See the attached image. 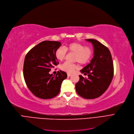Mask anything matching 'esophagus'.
<instances>
[{"label":"esophagus","mask_w":134,"mask_h":134,"mask_svg":"<svg viewBox=\"0 0 134 134\" xmlns=\"http://www.w3.org/2000/svg\"><path fill=\"white\" fill-rule=\"evenodd\" d=\"M71 75V74H70V73H67L68 77H70V76Z\"/></svg>","instance_id":"1"}]
</instances>
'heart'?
<instances>
[{"mask_svg":"<svg viewBox=\"0 0 134 134\" xmlns=\"http://www.w3.org/2000/svg\"><path fill=\"white\" fill-rule=\"evenodd\" d=\"M66 51L75 53L74 61L77 62L81 64H85L90 62L93 55V50L91 47L85 46L80 42H74L68 44L64 48L60 47L55 50L54 55L57 59L62 61L65 58ZM77 67L75 64L65 62L61 65L60 68L63 71L72 72Z\"/></svg>","mask_w":134,"mask_h":134,"instance_id":"obj_1","label":"heart"}]
</instances>
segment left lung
I'll list each match as a JSON object with an SVG mask.
<instances>
[{"mask_svg": "<svg viewBox=\"0 0 134 134\" xmlns=\"http://www.w3.org/2000/svg\"><path fill=\"white\" fill-rule=\"evenodd\" d=\"M94 47V57L85 67L80 71L88 75V79L80 75V80L76 84V91L81 97L92 99L97 98L104 93L112 80L114 69L110 50L99 41L86 39Z\"/></svg>", "mask_w": 134, "mask_h": 134, "instance_id": "obj_1", "label": "left lung"}]
</instances>
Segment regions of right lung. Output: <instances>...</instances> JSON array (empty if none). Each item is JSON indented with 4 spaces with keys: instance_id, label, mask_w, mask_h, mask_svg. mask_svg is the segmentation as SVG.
Masks as SVG:
<instances>
[{
    "instance_id": "obj_1",
    "label": "right lung",
    "mask_w": 134,
    "mask_h": 134,
    "mask_svg": "<svg viewBox=\"0 0 134 134\" xmlns=\"http://www.w3.org/2000/svg\"><path fill=\"white\" fill-rule=\"evenodd\" d=\"M60 46L58 41H44L31 48L25 55L24 79L29 90L37 98L48 99L56 97L62 82L67 78L66 73L61 70L54 76L49 74L59 64L54 53Z\"/></svg>"
}]
</instances>
